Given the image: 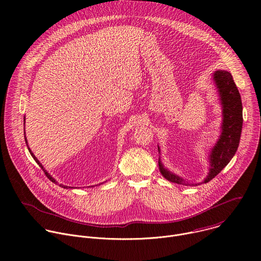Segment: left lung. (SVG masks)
<instances>
[{
	"label": "left lung",
	"mask_w": 261,
	"mask_h": 261,
	"mask_svg": "<svg viewBox=\"0 0 261 261\" xmlns=\"http://www.w3.org/2000/svg\"><path fill=\"white\" fill-rule=\"evenodd\" d=\"M213 80L222 105V124L219 139L212 147L208 155V172L202 182H207L213 179L233 158L238 151L243 128V105L240 92L233 82L232 75L228 71L217 70L213 73ZM158 151L160 153L159 146ZM158 164L161 174L167 180L187 186L181 176H178L164 167L160 157Z\"/></svg>",
	"instance_id": "left-lung-1"
}]
</instances>
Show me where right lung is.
<instances>
[{
	"instance_id": "add662e5",
	"label": "right lung",
	"mask_w": 261,
	"mask_h": 261,
	"mask_svg": "<svg viewBox=\"0 0 261 261\" xmlns=\"http://www.w3.org/2000/svg\"><path fill=\"white\" fill-rule=\"evenodd\" d=\"M24 121H25V118H24ZM24 140H25L27 146H28V148H29V152H30V154L32 155V157L34 158V160L37 162V164H38V165H39V166H40V167L43 169V171H44L45 175H46V176H47V177H48V178H49V179H50L53 182H56V184H58V181H57V180H56V179H55V178H54V177H53V176H51V175H50V174H49V173H48V172H47V171L44 169V167H43V165L40 163V161H39L38 159H37V158L35 157V155L32 153L31 148H30V147H29V145H28V140H27V137H25V132H24ZM60 186H61L62 188H64V189H72V188H73V187H68V186H64V185H60ZM93 187H94V186H93Z\"/></svg>"
}]
</instances>
